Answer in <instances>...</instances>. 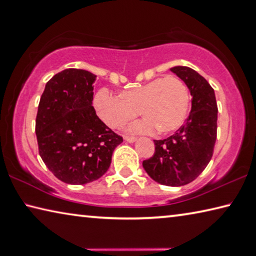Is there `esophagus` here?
Returning a JSON list of instances; mask_svg holds the SVG:
<instances>
[{
	"label": "esophagus",
	"instance_id": "34e87169",
	"mask_svg": "<svg viewBox=\"0 0 256 256\" xmlns=\"http://www.w3.org/2000/svg\"><path fill=\"white\" fill-rule=\"evenodd\" d=\"M124 139L128 141V142H134V141H136V138L134 136H124Z\"/></svg>",
	"mask_w": 256,
	"mask_h": 256
}]
</instances>
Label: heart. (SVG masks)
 <instances>
[{"label": "heart", "instance_id": "b5f03b06", "mask_svg": "<svg viewBox=\"0 0 256 256\" xmlns=\"http://www.w3.org/2000/svg\"><path fill=\"white\" fill-rule=\"evenodd\" d=\"M98 116L110 128H120L140 114L144 120L133 124L136 133L150 132L154 128L160 134L179 128L189 108V92L184 80L176 76H165L125 90L120 96L100 88L93 98Z\"/></svg>", "mask_w": 256, "mask_h": 256}]
</instances>
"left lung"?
<instances>
[{
	"label": "left lung",
	"instance_id": "left-lung-1",
	"mask_svg": "<svg viewBox=\"0 0 256 256\" xmlns=\"http://www.w3.org/2000/svg\"><path fill=\"white\" fill-rule=\"evenodd\" d=\"M192 94V110L184 124L164 140H154L155 152L142 162L152 180L180 186L194 181L213 156L216 141L218 104L213 88L196 70L186 66L171 68Z\"/></svg>",
	"mask_w": 256,
	"mask_h": 256
}]
</instances>
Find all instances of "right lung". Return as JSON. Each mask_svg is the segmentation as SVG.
Returning <instances> with one entry per match:
<instances>
[{
    "mask_svg": "<svg viewBox=\"0 0 256 256\" xmlns=\"http://www.w3.org/2000/svg\"><path fill=\"white\" fill-rule=\"evenodd\" d=\"M96 75L68 68L48 80L40 96L35 132L46 168L68 184H85L108 171L123 138L96 116L92 106Z\"/></svg>",
    "mask_w": 256,
    "mask_h": 256,
    "instance_id": "right-lung-1",
    "label": "right lung"
}]
</instances>
